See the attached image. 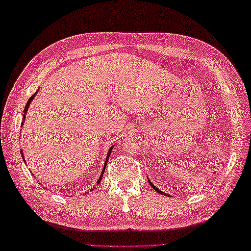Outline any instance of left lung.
Segmentation results:
<instances>
[{
  "mask_svg": "<svg viewBox=\"0 0 251 251\" xmlns=\"http://www.w3.org/2000/svg\"><path fill=\"white\" fill-rule=\"evenodd\" d=\"M148 181H149V183H150V185H151V186H152L153 188H154V190H155V191H156L157 193H160V194H162V195H163V194H164V195H168V194H165V193H164V192H162V191H160V190H159V188H157L156 186H154V185H153V184L151 183V181H150V179H149V178H148ZM168 196H169V195H168Z\"/></svg>",
  "mask_w": 251,
  "mask_h": 251,
  "instance_id": "8db88e82",
  "label": "left lung"
}]
</instances>
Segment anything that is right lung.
<instances>
[{
  "mask_svg": "<svg viewBox=\"0 0 251 251\" xmlns=\"http://www.w3.org/2000/svg\"><path fill=\"white\" fill-rule=\"evenodd\" d=\"M37 92H38V90L35 92V94L30 97V98L28 99V101H27V103H26V105H25V109H24V116H23V122H22V126H23V125H24V122H25V117H26V112H27V110H28V107H29V104H30V102H32V100L35 98V96L37 95ZM113 149V147H111L109 149V151H108V155H107V159H105V161H104V165H103V169H102V172H101V174H100V177H99V179H98V182H97V184H99L100 183V181H101V178H102V176H103V173H104V170H105V166H107V162H108V159H109V156H110V154H111V150ZM21 154H22V156H23V160H24V154H23V151H21ZM24 162H25V160H24ZM95 188V187H94ZM94 188H92V190H94Z\"/></svg>",
  "mask_w": 251,
  "mask_h": 251,
  "instance_id": "1",
  "label": "right lung"
}]
</instances>
